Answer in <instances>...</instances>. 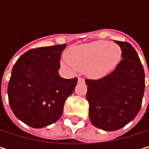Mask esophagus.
Here are the masks:
<instances>
[{"instance_id": "obj_1", "label": "esophagus", "mask_w": 149, "mask_h": 149, "mask_svg": "<svg viewBox=\"0 0 149 149\" xmlns=\"http://www.w3.org/2000/svg\"><path fill=\"white\" fill-rule=\"evenodd\" d=\"M78 83L84 84V79L83 77H78Z\"/></svg>"}]
</instances>
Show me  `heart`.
<instances>
[{"mask_svg":"<svg viewBox=\"0 0 149 149\" xmlns=\"http://www.w3.org/2000/svg\"><path fill=\"white\" fill-rule=\"evenodd\" d=\"M121 58L122 49L119 45L99 40L72 47L62 65L71 70L84 71L89 77L100 78L113 72Z\"/></svg>","mask_w":149,"mask_h":149,"instance_id":"b5f03b06","label":"heart"}]
</instances>
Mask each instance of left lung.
Listing matches in <instances>:
<instances>
[{
  "instance_id": "8db88e82",
  "label": "left lung",
  "mask_w": 149,
  "mask_h": 149,
  "mask_svg": "<svg viewBox=\"0 0 149 149\" xmlns=\"http://www.w3.org/2000/svg\"><path fill=\"white\" fill-rule=\"evenodd\" d=\"M115 42L123 57L116 69L100 79H85L90 120L105 131L122 129L134 119L145 90L144 69L134 48L128 42Z\"/></svg>"
}]
</instances>
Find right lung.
Segmentation results:
<instances>
[{"mask_svg": "<svg viewBox=\"0 0 149 149\" xmlns=\"http://www.w3.org/2000/svg\"><path fill=\"white\" fill-rule=\"evenodd\" d=\"M66 44L33 48L15 64L8 86V101L16 117L40 129L56 123L77 78L65 79L58 71Z\"/></svg>", "mask_w": 149, "mask_h": 149, "instance_id": "right-lung-1", "label": "right lung"}]
</instances>
